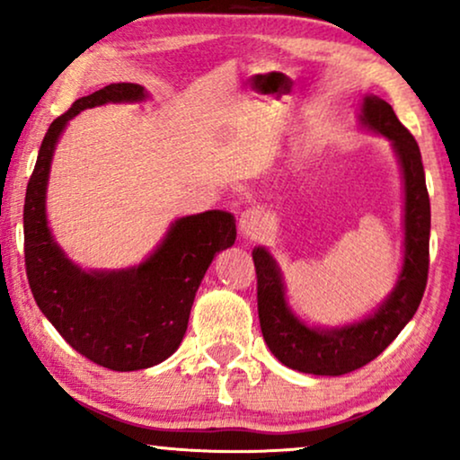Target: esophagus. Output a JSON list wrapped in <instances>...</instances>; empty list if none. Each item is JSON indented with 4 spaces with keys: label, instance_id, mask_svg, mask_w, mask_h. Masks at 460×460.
<instances>
[{
    "label": "esophagus",
    "instance_id": "1",
    "mask_svg": "<svg viewBox=\"0 0 460 460\" xmlns=\"http://www.w3.org/2000/svg\"><path fill=\"white\" fill-rule=\"evenodd\" d=\"M266 228H269V219H266V215L260 211V208H247V211L241 213L239 230L245 239L249 241L262 239Z\"/></svg>",
    "mask_w": 460,
    "mask_h": 460
}]
</instances>
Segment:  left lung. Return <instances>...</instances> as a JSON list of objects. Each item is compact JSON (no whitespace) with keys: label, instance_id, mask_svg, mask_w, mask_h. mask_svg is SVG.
<instances>
[{"label":"left lung","instance_id":"obj_1","mask_svg":"<svg viewBox=\"0 0 460 460\" xmlns=\"http://www.w3.org/2000/svg\"><path fill=\"white\" fill-rule=\"evenodd\" d=\"M362 123L388 136L399 153L405 179V258L394 292L376 315L337 331H315L290 314L281 275L262 247L253 249L258 277V317L264 341L283 365L311 376H345L377 358L411 320L429 279L430 202L416 138L388 102L365 98Z\"/></svg>","mask_w":460,"mask_h":460}]
</instances>
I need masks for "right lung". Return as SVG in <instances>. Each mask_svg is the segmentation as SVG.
Segmentation results:
<instances>
[{
    "mask_svg": "<svg viewBox=\"0 0 460 460\" xmlns=\"http://www.w3.org/2000/svg\"><path fill=\"white\" fill-rule=\"evenodd\" d=\"M143 98L140 84L112 83L76 100L57 117L40 146L22 208L25 270L40 311L78 354L111 371L153 367L179 348L208 264L236 239L230 213L190 215L174 221L146 262L119 273H84L53 243L44 194L57 138L66 123L83 109Z\"/></svg>",
    "mask_w": 460,
    "mask_h": 460,
    "instance_id": "1",
    "label": "right lung"
}]
</instances>
